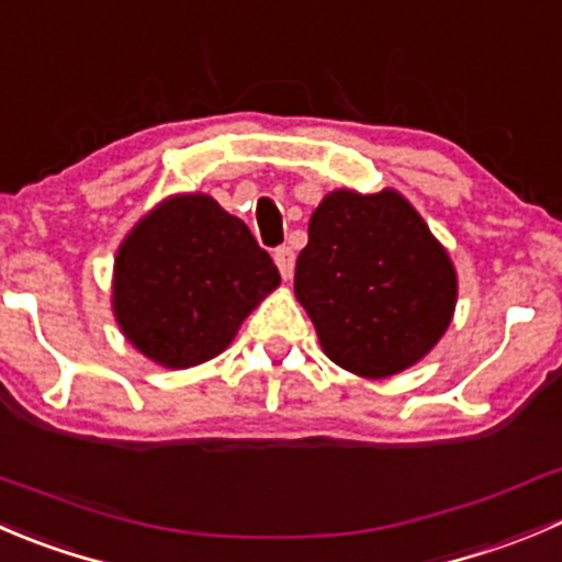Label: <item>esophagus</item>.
I'll list each match as a JSON object with an SVG mask.
<instances>
[{
    "mask_svg": "<svg viewBox=\"0 0 562 562\" xmlns=\"http://www.w3.org/2000/svg\"><path fill=\"white\" fill-rule=\"evenodd\" d=\"M293 260H296V255H293L291 247L274 249V263H277V269H280L282 280H291L293 277Z\"/></svg>",
    "mask_w": 562,
    "mask_h": 562,
    "instance_id": "34e87169",
    "label": "esophagus"
}]
</instances>
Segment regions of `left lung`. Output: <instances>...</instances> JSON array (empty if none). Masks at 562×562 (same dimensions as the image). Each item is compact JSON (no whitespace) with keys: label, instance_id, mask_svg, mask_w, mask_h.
<instances>
[{"label":"left lung","instance_id":"1","mask_svg":"<svg viewBox=\"0 0 562 562\" xmlns=\"http://www.w3.org/2000/svg\"><path fill=\"white\" fill-rule=\"evenodd\" d=\"M293 291L331 362L386 379L437 346L459 282L448 249L403 194L335 189L310 216Z\"/></svg>","mask_w":562,"mask_h":562}]
</instances>
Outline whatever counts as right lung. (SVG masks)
<instances>
[{
  "label": "right lung",
  "mask_w": 562,
  "mask_h": 562,
  "mask_svg": "<svg viewBox=\"0 0 562 562\" xmlns=\"http://www.w3.org/2000/svg\"><path fill=\"white\" fill-rule=\"evenodd\" d=\"M277 285L274 260L238 216L209 194H176L120 244L112 310L136 351L183 370L225 351Z\"/></svg>",
  "instance_id": "right-lung-1"
}]
</instances>
